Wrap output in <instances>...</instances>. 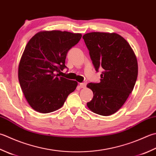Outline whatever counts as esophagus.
<instances>
[{
    "label": "esophagus",
    "mask_w": 156,
    "mask_h": 156,
    "mask_svg": "<svg viewBox=\"0 0 156 156\" xmlns=\"http://www.w3.org/2000/svg\"><path fill=\"white\" fill-rule=\"evenodd\" d=\"M87 82H82V83H80V87L81 88H85L87 86Z\"/></svg>",
    "instance_id": "obj_1"
}]
</instances>
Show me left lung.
Instances as JSON below:
<instances>
[{"label": "left lung", "mask_w": 156, "mask_h": 156, "mask_svg": "<svg viewBox=\"0 0 156 156\" xmlns=\"http://www.w3.org/2000/svg\"><path fill=\"white\" fill-rule=\"evenodd\" d=\"M82 38L95 70H103L99 83L87 85L94 94L87 106L97 114L112 115L122 108L135 87L138 75L135 54L118 34L90 32Z\"/></svg>", "instance_id": "8db88e82"}]
</instances>
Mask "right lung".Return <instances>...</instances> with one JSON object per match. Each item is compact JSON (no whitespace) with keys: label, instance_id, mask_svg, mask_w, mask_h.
<instances>
[{"label":"right lung","instance_id":"add662e5","mask_svg":"<svg viewBox=\"0 0 156 156\" xmlns=\"http://www.w3.org/2000/svg\"><path fill=\"white\" fill-rule=\"evenodd\" d=\"M81 37V34L53 30L36 34L27 42L19 64L18 78L27 103L36 112L57 110L75 90L78 82L57 73L67 68V53Z\"/></svg>","mask_w":156,"mask_h":156}]
</instances>
